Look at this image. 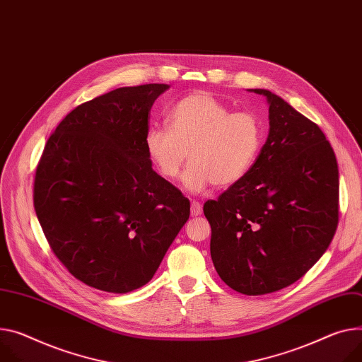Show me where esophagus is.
<instances>
[{
  "instance_id": "1",
  "label": "esophagus",
  "mask_w": 362,
  "mask_h": 362,
  "mask_svg": "<svg viewBox=\"0 0 362 362\" xmlns=\"http://www.w3.org/2000/svg\"><path fill=\"white\" fill-rule=\"evenodd\" d=\"M202 211H203V207H202L200 203H197V202L191 203V214L192 216H200Z\"/></svg>"
}]
</instances>
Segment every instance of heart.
Segmentation results:
<instances>
[{"label": "heart", "mask_w": 362, "mask_h": 362, "mask_svg": "<svg viewBox=\"0 0 362 362\" xmlns=\"http://www.w3.org/2000/svg\"><path fill=\"white\" fill-rule=\"evenodd\" d=\"M144 145L156 173L173 181L187 159L182 187L200 192L209 185L239 181L254 163L261 146L258 119L230 107L210 93H192L168 113V127L152 126Z\"/></svg>", "instance_id": "1"}]
</instances>
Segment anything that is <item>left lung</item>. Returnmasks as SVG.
<instances>
[{"label":"left lung","mask_w":362,"mask_h":362,"mask_svg":"<svg viewBox=\"0 0 362 362\" xmlns=\"http://www.w3.org/2000/svg\"><path fill=\"white\" fill-rule=\"evenodd\" d=\"M269 130L255 163L203 210L218 276L246 296L296 283L326 252L338 226L339 173L317 124L268 90Z\"/></svg>","instance_id":"left-lung-1"}]
</instances>
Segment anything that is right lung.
<instances>
[{"label": "right lung", "instance_id": "add662e5", "mask_svg": "<svg viewBox=\"0 0 362 362\" xmlns=\"http://www.w3.org/2000/svg\"><path fill=\"white\" fill-rule=\"evenodd\" d=\"M166 84L123 87L78 105L47 139L35 210L52 251L90 287L129 293L152 280L189 202L152 170L144 139Z\"/></svg>", "mask_w": 362, "mask_h": 362}]
</instances>
